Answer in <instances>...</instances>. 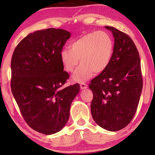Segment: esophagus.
<instances>
[{"label": "esophagus", "mask_w": 155, "mask_h": 155, "mask_svg": "<svg viewBox=\"0 0 155 155\" xmlns=\"http://www.w3.org/2000/svg\"><path fill=\"white\" fill-rule=\"evenodd\" d=\"M80 87H81V90H83V89H86V88L88 87L87 84H85V83H82L80 85Z\"/></svg>", "instance_id": "34e87169"}]
</instances>
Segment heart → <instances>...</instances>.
<instances>
[{"mask_svg": "<svg viewBox=\"0 0 155 155\" xmlns=\"http://www.w3.org/2000/svg\"><path fill=\"white\" fill-rule=\"evenodd\" d=\"M69 47L61 51V63L66 71L71 72L80 59L81 64L72 79L83 83L93 77L94 73L101 74L106 70L113 55L114 42L107 32H92L76 39Z\"/></svg>", "mask_w": 155, "mask_h": 155, "instance_id": "1", "label": "heart"}]
</instances>
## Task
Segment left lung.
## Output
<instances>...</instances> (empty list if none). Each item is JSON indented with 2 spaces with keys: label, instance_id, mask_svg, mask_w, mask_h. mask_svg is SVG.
Here are the masks:
<instances>
[{
  "label": "left lung",
  "instance_id": "obj_1",
  "mask_svg": "<svg viewBox=\"0 0 155 155\" xmlns=\"http://www.w3.org/2000/svg\"><path fill=\"white\" fill-rule=\"evenodd\" d=\"M114 38L112 60L106 70L91 81V111L94 120L105 130L127 127L135 114L143 88L140 59L129 36L105 27Z\"/></svg>",
  "mask_w": 155,
  "mask_h": 155
}]
</instances>
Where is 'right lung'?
Returning a JSON list of instances; mask_svg holds the SVG:
<instances>
[{"label": "right lung", "mask_w": 155, "mask_h": 155, "mask_svg": "<svg viewBox=\"0 0 155 155\" xmlns=\"http://www.w3.org/2000/svg\"><path fill=\"white\" fill-rule=\"evenodd\" d=\"M71 33L47 28L28 34L19 42L11 60V90L20 111L32 129L45 134L67 124L79 84L62 87L68 78L60 53Z\"/></svg>", "instance_id": "add662e5"}]
</instances>
